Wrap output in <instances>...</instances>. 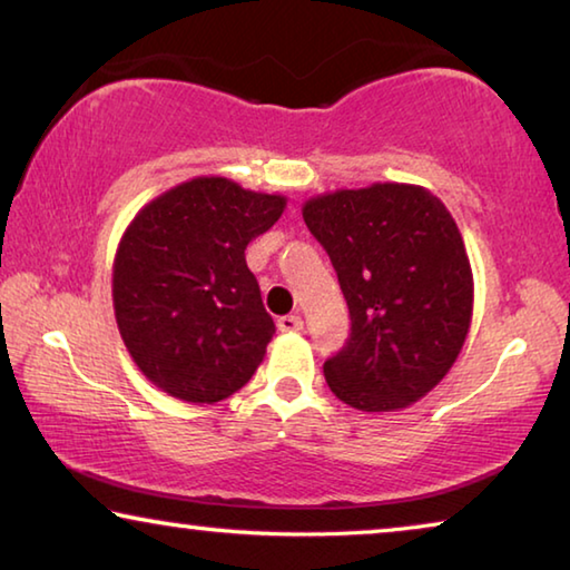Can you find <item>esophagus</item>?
Returning <instances> with one entry per match:
<instances>
[{"label": "esophagus", "instance_id": "34e87169", "mask_svg": "<svg viewBox=\"0 0 570 570\" xmlns=\"http://www.w3.org/2000/svg\"><path fill=\"white\" fill-rule=\"evenodd\" d=\"M276 326L282 332H302L304 330V320L298 314H286V316H278Z\"/></svg>", "mask_w": 570, "mask_h": 570}]
</instances>
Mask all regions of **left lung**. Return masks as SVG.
<instances>
[{
  "label": "left lung",
  "instance_id": "left-lung-1",
  "mask_svg": "<svg viewBox=\"0 0 570 570\" xmlns=\"http://www.w3.org/2000/svg\"><path fill=\"white\" fill-rule=\"evenodd\" d=\"M302 214L352 316L350 340L324 362L330 390L362 412L422 400L455 364L472 320V268L455 218L410 183L324 193Z\"/></svg>",
  "mask_w": 570,
  "mask_h": 570
}]
</instances>
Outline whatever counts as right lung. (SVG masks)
<instances>
[{
	"instance_id": "right-lung-1",
	"label": "right lung",
	"mask_w": 570,
	"mask_h": 570,
	"mask_svg": "<svg viewBox=\"0 0 570 570\" xmlns=\"http://www.w3.org/2000/svg\"><path fill=\"white\" fill-rule=\"evenodd\" d=\"M286 208L220 176L142 206L112 264L115 322L138 370L170 397L210 404L244 387L276 332L246 246Z\"/></svg>"
}]
</instances>
